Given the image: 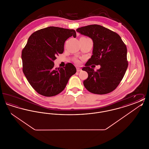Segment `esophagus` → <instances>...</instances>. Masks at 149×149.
<instances>
[{"label": "esophagus", "mask_w": 149, "mask_h": 149, "mask_svg": "<svg viewBox=\"0 0 149 149\" xmlns=\"http://www.w3.org/2000/svg\"><path fill=\"white\" fill-rule=\"evenodd\" d=\"M77 70L78 72H79V71H80L81 70V69L80 68H77Z\"/></svg>", "instance_id": "esophagus-1"}]
</instances>
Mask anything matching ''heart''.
<instances>
[{
  "mask_svg": "<svg viewBox=\"0 0 149 149\" xmlns=\"http://www.w3.org/2000/svg\"><path fill=\"white\" fill-rule=\"evenodd\" d=\"M76 62H77V63H79V61H78V60H77V61H76Z\"/></svg>",
  "mask_w": 149,
  "mask_h": 149,
  "instance_id": "b5f03b06",
  "label": "heart"
}]
</instances>
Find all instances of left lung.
Returning a JSON list of instances; mask_svg holds the SVG:
<instances>
[{
    "label": "left lung",
    "mask_w": 149,
    "mask_h": 149,
    "mask_svg": "<svg viewBox=\"0 0 149 149\" xmlns=\"http://www.w3.org/2000/svg\"><path fill=\"white\" fill-rule=\"evenodd\" d=\"M77 31L91 38L93 42V55L82 69L88 74L83 81L85 88L97 94L113 91L127 69L126 45L117 33L98 24L82 27ZM93 64H100L101 68L94 71L89 67Z\"/></svg>",
    "instance_id": "8db88e82"
}]
</instances>
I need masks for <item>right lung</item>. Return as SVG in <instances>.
<instances>
[{
    "label": "right lung",
    "mask_w": 149,
    "mask_h": 149,
    "mask_svg": "<svg viewBox=\"0 0 149 149\" xmlns=\"http://www.w3.org/2000/svg\"><path fill=\"white\" fill-rule=\"evenodd\" d=\"M76 37L74 29L49 27L33 33L22 51L23 72L38 94L52 97L61 92L77 69L71 64L55 68L54 61L64 52V43Z\"/></svg>",
    "instance_id": "right-lung-1"
}]
</instances>
